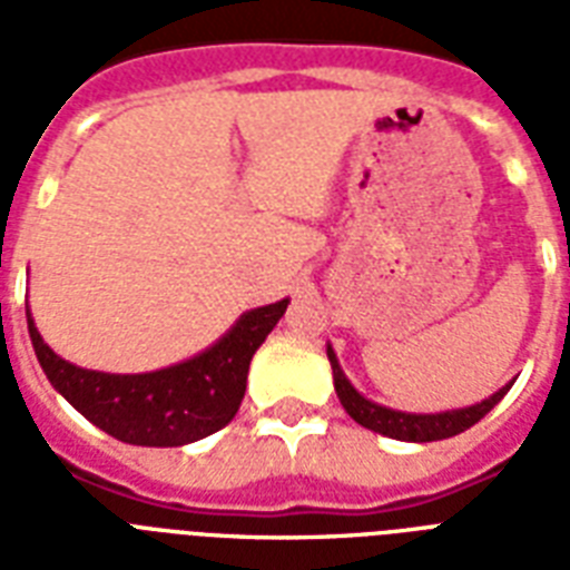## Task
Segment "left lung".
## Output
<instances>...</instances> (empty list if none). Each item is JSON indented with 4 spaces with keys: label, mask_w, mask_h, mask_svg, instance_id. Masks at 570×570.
<instances>
[{
    "label": "left lung",
    "mask_w": 570,
    "mask_h": 570,
    "mask_svg": "<svg viewBox=\"0 0 570 570\" xmlns=\"http://www.w3.org/2000/svg\"><path fill=\"white\" fill-rule=\"evenodd\" d=\"M328 361L331 370H334V387H337V396L340 402H343V407H346V414L352 416L355 423L364 425V429H373V432L396 438V441L429 443L443 441V438H455V434L468 432L470 425H476L479 420L509 393V384H505L503 390H497L494 396L485 399V402H479V405L459 407V411H443V414H402V411L375 405V402L361 396V393L348 384L346 375H343V370H340L337 364V355H334V348L331 346Z\"/></svg>",
    "instance_id": "obj_1"
}]
</instances>
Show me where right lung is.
<instances>
[{
	"label": "right lung",
	"instance_id": "1",
	"mask_svg": "<svg viewBox=\"0 0 570 570\" xmlns=\"http://www.w3.org/2000/svg\"><path fill=\"white\" fill-rule=\"evenodd\" d=\"M286 298L248 311L204 355L145 375H109L67 364L35 328L29 337L52 387L102 432L136 446H183L230 423L245 396L250 357L284 316Z\"/></svg>",
	"mask_w": 570,
	"mask_h": 570
}]
</instances>
